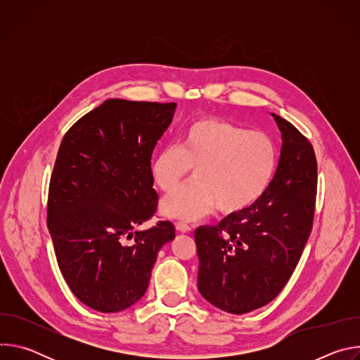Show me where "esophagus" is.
<instances>
[{
	"mask_svg": "<svg viewBox=\"0 0 360 360\" xmlns=\"http://www.w3.org/2000/svg\"><path fill=\"white\" fill-rule=\"evenodd\" d=\"M175 228H176L178 232H182V233H186V232L191 231V226L188 224H185V222H176Z\"/></svg>",
	"mask_w": 360,
	"mask_h": 360,
	"instance_id": "obj_1",
	"label": "esophagus"
}]
</instances>
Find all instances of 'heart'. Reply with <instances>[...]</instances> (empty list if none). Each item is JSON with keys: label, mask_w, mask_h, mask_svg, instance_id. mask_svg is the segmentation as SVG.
Instances as JSON below:
<instances>
[{"label": "heart", "mask_w": 360, "mask_h": 360, "mask_svg": "<svg viewBox=\"0 0 360 360\" xmlns=\"http://www.w3.org/2000/svg\"><path fill=\"white\" fill-rule=\"evenodd\" d=\"M276 168L278 146L271 135L202 118L181 131L176 146L164 148L152 158L149 174L169 193L194 169L195 181L165 198L161 211L174 219L195 221L215 207L224 215L250 210L269 189Z\"/></svg>", "instance_id": "1"}]
</instances>
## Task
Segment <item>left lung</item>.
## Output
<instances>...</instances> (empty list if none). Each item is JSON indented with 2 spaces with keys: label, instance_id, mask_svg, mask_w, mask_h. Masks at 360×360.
<instances>
[{
  "label": "left lung",
  "instance_id": "left-lung-1",
  "mask_svg": "<svg viewBox=\"0 0 360 360\" xmlns=\"http://www.w3.org/2000/svg\"><path fill=\"white\" fill-rule=\"evenodd\" d=\"M272 117L282 148L266 193L243 214L195 231L199 293L228 314H248L274 300L312 231L318 175L314 146L290 122Z\"/></svg>",
  "mask_w": 360,
  "mask_h": 360
}]
</instances>
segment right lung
<instances>
[{
    "label": "right lung",
    "mask_w": 360,
    "mask_h": 360,
    "mask_svg": "<svg viewBox=\"0 0 360 360\" xmlns=\"http://www.w3.org/2000/svg\"><path fill=\"white\" fill-rule=\"evenodd\" d=\"M176 104L107 99L63 138L48 192V231L60 271L91 309L115 314L146 292L160 249L175 226L155 214L149 174L153 148Z\"/></svg>",
    "instance_id": "1"
}]
</instances>
